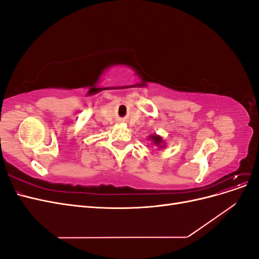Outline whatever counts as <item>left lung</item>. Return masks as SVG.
I'll return each mask as SVG.
<instances>
[{
	"mask_svg": "<svg viewBox=\"0 0 259 259\" xmlns=\"http://www.w3.org/2000/svg\"><path fill=\"white\" fill-rule=\"evenodd\" d=\"M149 139H151V140H152V143H153V144H154V146H156V147H160V148L165 147V143L163 142L162 137H161V136H159V135H155V134H153V135H151L150 137H149Z\"/></svg>",
	"mask_w": 259,
	"mask_h": 259,
	"instance_id": "8db88e82",
	"label": "left lung"
}]
</instances>
